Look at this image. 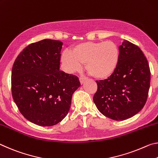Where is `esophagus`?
I'll return each instance as SVG.
<instances>
[{
	"label": "esophagus",
	"instance_id": "1",
	"mask_svg": "<svg viewBox=\"0 0 158 158\" xmlns=\"http://www.w3.org/2000/svg\"><path fill=\"white\" fill-rule=\"evenodd\" d=\"M79 80H80V82H81V83L83 84L84 82L86 81L87 80V77H81L79 78Z\"/></svg>",
	"mask_w": 158,
	"mask_h": 158
}]
</instances>
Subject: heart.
<instances>
[{"label":"heart","mask_w":158,"mask_h":158,"mask_svg":"<svg viewBox=\"0 0 158 158\" xmlns=\"http://www.w3.org/2000/svg\"><path fill=\"white\" fill-rule=\"evenodd\" d=\"M119 60L120 50L111 40L79 44L61 55V61L68 71H79L85 64L87 71L97 79L110 77L117 69Z\"/></svg>","instance_id":"obj_1"}]
</instances>
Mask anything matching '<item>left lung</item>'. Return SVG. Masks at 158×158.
I'll use <instances>...</instances> for the list:
<instances>
[{"mask_svg":"<svg viewBox=\"0 0 158 158\" xmlns=\"http://www.w3.org/2000/svg\"><path fill=\"white\" fill-rule=\"evenodd\" d=\"M120 60L110 77L97 81L93 100L97 109L114 120L131 118L143 108L151 81L148 62L137 45L125 40L119 47Z\"/></svg>","mask_w":158,"mask_h":158,"instance_id":"1","label":"left lung"}]
</instances>
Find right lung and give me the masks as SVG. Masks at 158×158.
<instances>
[{"label":"right lung","mask_w":158,"mask_h":158,"mask_svg":"<svg viewBox=\"0 0 158 158\" xmlns=\"http://www.w3.org/2000/svg\"><path fill=\"white\" fill-rule=\"evenodd\" d=\"M63 43L44 39L25 48L12 70V94L20 113L40 126H53L68 114L78 77L60 71Z\"/></svg>","instance_id":"obj_1"}]
</instances>
